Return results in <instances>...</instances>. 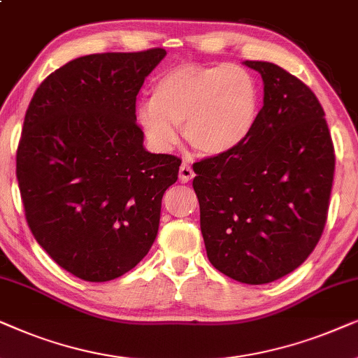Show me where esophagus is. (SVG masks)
Listing matches in <instances>:
<instances>
[{
    "label": "esophagus",
    "mask_w": 358,
    "mask_h": 358,
    "mask_svg": "<svg viewBox=\"0 0 358 358\" xmlns=\"http://www.w3.org/2000/svg\"><path fill=\"white\" fill-rule=\"evenodd\" d=\"M193 176H194V171L188 164H183L180 166V182L188 183L189 180H193Z\"/></svg>",
    "instance_id": "esophagus-1"
}]
</instances>
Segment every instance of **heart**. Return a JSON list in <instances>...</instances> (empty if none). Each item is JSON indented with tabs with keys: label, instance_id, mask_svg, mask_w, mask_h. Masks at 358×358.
Listing matches in <instances>:
<instances>
[{
	"label": "heart",
	"instance_id": "heart-1",
	"mask_svg": "<svg viewBox=\"0 0 358 358\" xmlns=\"http://www.w3.org/2000/svg\"><path fill=\"white\" fill-rule=\"evenodd\" d=\"M260 113V90L239 65L183 64L157 80L152 101L137 109L145 136L162 150L176 144L175 126L199 155L234 150L252 134Z\"/></svg>",
	"mask_w": 358,
	"mask_h": 358
}]
</instances>
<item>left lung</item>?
Listing matches in <instances>:
<instances>
[{
	"mask_svg": "<svg viewBox=\"0 0 358 358\" xmlns=\"http://www.w3.org/2000/svg\"><path fill=\"white\" fill-rule=\"evenodd\" d=\"M244 64L264 80L259 121L237 149L194 162L193 188L214 268L264 285L298 268L321 239L336 155L311 88L270 62Z\"/></svg>",
	"mask_w": 358,
	"mask_h": 358,
	"instance_id": "obj_1",
	"label": "left lung"
}]
</instances>
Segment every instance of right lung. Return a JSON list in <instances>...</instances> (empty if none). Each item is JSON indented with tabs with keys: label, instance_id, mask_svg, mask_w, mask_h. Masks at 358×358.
<instances>
[{
	"label": "right lung",
	"instance_id": "1",
	"mask_svg": "<svg viewBox=\"0 0 358 358\" xmlns=\"http://www.w3.org/2000/svg\"><path fill=\"white\" fill-rule=\"evenodd\" d=\"M165 49L80 57L39 85L16 176L27 226L55 264L109 282L147 255L182 160L144 149L136 96Z\"/></svg>",
	"mask_w": 358,
	"mask_h": 358
}]
</instances>
